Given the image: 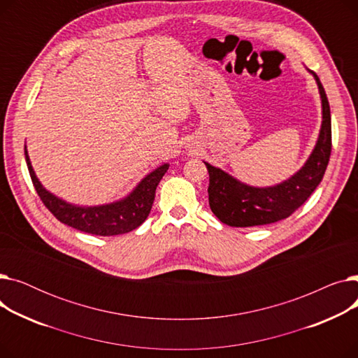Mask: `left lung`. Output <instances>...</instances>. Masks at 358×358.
<instances>
[{"mask_svg":"<svg viewBox=\"0 0 358 358\" xmlns=\"http://www.w3.org/2000/svg\"><path fill=\"white\" fill-rule=\"evenodd\" d=\"M309 72L321 96L322 124L312 154L296 174L275 185L254 187L204 162L209 171L210 209L224 224L248 228L283 220L297 210L322 181L331 157V110L317 75Z\"/></svg>","mask_w":358,"mask_h":358,"instance_id":"left-lung-1","label":"left lung"}]
</instances>
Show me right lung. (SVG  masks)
I'll return each mask as SVG.
<instances>
[{"label":"right lung","mask_w":358,"mask_h":358,"mask_svg":"<svg viewBox=\"0 0 358 358\" xmlns=\"http://www.w3.org/2000/svg\"><path fill=\"white\" fill-rule=\"evenodd\" d=\"M24 155L34 189L52 215L71 228L100 236L122 235L141 227L152 209L157 185L169 166V164H162L154 169L139 181L130 194L117 201L100 206H78L46 190L34 174L26 145Z\"/></svg>","instance_id":"1"}]
</instances>
